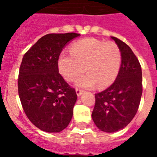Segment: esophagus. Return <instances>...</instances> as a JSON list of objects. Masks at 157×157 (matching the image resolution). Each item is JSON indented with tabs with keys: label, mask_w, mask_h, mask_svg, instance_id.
I'll return each instance as SVG.
<instances>
[{
	"label": "esophagus",
	"mask_w": 157,
	"mask_h": 157,
	"mask_svg": "<svg viewBox=\"0 0 157 157\" xmlns=\"http://www.w3.org/2000/svg\"><path fill=\"white\" fill-rule=\"evenodd\" d=\"M82 92H83V91H82V90H81V89H75V92H76V95L78 96V97H80V96L82 95Z\"/></svg>",
	"instance_id": "1"
}]
</instances>
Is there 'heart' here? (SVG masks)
Instances as JSON below:
<instances>
[{"label": "heart", "instance_id": "1", "mask_svg": "<svg viewBox=\"0 0 157 157\" xmlns=\"http://www.w3.org/2000/svg\"><path fill=\"white\" fill-rule=\"evenodd\" d=\"M58 65L61 75L68 82L75 81L84 71L87 72V75L76 81L79 87L92 89L98 86L99 88H106L118 75L121 53L113 42L88 38L75 42L71 54L62 52Z\"/></svg>", "mask_w": 157, "mask_h": 157}]
</instances>
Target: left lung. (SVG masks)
Instances as JSON below:
<instances>
[{
  "instance_id": "8db88e82",
  "label": "left lung",
  "mask_w": 157,
  "mask_h": 157,
  "mask_svg": "<svg viewBox=\"0 0 157 157\" xmlns=\"http://www.w3.org/2000/svg\"><path fill=\"white\" fill-rule=\"evenodd\" d=\"M121 53V65L116 80L109 87L95 94L92 120L103 132L113 133L126 127L139 109L142 95V71L131 48L111 37Z\"/></svg>"
}]
</instances>
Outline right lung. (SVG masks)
Returning a JSON list of instances; mask_svg holds the SVG:
<instances>
[{
    "instance_id": "add662e5",
    "label": "right lung",
    "mask_w": 157,
    "mask_h": 157,
    "mask_svg": "<svg viewBox=\"0 0 157 157\" xmlns=\"http://www.w3.org/2000/svg\"><path fill=\"white\" fill-rule=\"evenodd\" d=\"M79 36L75 33L44 35L22 58L19 98L27 117L43 131L59 133L71 120L77 95L59 73L58 60L65 45Z\"/></svg>"
}]
</instances>
